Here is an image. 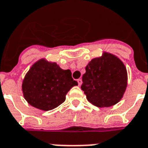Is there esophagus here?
I'll return each mask as SVG.
<instances>
[{
  "label": "esophagus",
  "mask_w": 148,
  "mask_h": 148,
  "mask_svg": "<svg viewBox=\"0 0 148 148\" xmlns=\"http://www.w3.org/2000/svg\"><path fill=\"white\" fill-rule=\"evenodd\" d=\"M77 82H78V85H79V86H81V84H82V79H77Z\"/></svg>",
  "instance_id": "esophagus-1"
}]
</instances>
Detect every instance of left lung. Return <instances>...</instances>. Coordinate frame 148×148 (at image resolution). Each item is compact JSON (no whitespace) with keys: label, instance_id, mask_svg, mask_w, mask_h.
Returning <instances> with one entry per match:
<instances>
[{"label":"left lung","instance_id":"obj_1","mask_svg":"<svg viewBox=\"0 0 148 148\" xmlns=\"http://www.w3.org/2000/svg\"><path fill=\"white\" fill-rule=\"evenodd\" d=\"M81 89L88 101L97 107L115 105L123 97L127 86L124 64L113 54L103 52L86 67Z\"/></svg>","mask_w":148,"mask_h":148}]
</instances>
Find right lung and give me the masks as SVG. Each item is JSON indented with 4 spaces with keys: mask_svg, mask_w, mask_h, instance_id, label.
<instances>
[{
    "mask_svg": "<svg viewBox=\"0 0 148 148\" xmlns=\"http://www.w3.org/2000/svg\"><path fill=\"white\" fill-rule=\"evenodd\" d=\"M69 69L42 58L32 65L22 82V92L31 106L42 110H53L66 100L67 92L77 86Z\"/></svg>",
    "mask_w": 148,
    "mask_h": 148,
    "instance_id": "add662e5",
    "label": "right lung"
}]
</instances>
